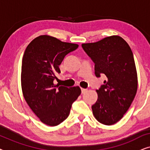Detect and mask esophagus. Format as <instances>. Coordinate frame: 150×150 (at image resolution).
<instances>
[{
  "label": "esophagus",
  "instance_id": "esophagus-1",
  "mask_svg": "<svg viewBox=\"0 0 150 150\" xmlns=\"http://www.w3.org/2000/svg\"><path fill=\"white\" fill-rule=\"evenodd\" d=\"M87 91V89H83V88H81V92L82 93H85V92Z\"/></svg>",
  "mask_w": 150,
  "mask_h": 150
}]
</instances>
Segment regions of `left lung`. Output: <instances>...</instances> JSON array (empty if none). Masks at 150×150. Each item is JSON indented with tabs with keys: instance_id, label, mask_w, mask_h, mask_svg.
<instances>
[{
	"instance_id": "1",
	"label": "left lung",
	"mask_w": 150,
	"mask_h": 150,
	"mask_svg": "<svg viewBox=\"0 0 150 150\" xmlns=\"http://www.w3.org/2000/svg\"><path fill=\"white\" fill-rule=\"evenodd\" d=\"M95 64L96 76L105 75L91 108L98 122L112 125L128 110L137 91V74L131 48L120 36H110L95 43L82 44Z\"/></svg>"
}]
</instances>
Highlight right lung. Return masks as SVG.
Instances as JSON below:
<instances>
[{
	"label": "right lung",
	"instance_id": "obj_1",
	"mask_svg": "<svg viewBox=\"0 0 150 150\" xmlns=\"http://www.w3.org/2000/svg\"><path fill=\"white\" fill-rule=\"evenodd\" d=\"M79 45L63 42L48 35L34 39L22 58L21 83L24 99L41 122L50 126L68 117L71 104L81 93L79 87L54 85L55 74L65 56Z\"/></svg>",
	"mask_w": 150,
	"mask_h": 150
}]
</instances>
